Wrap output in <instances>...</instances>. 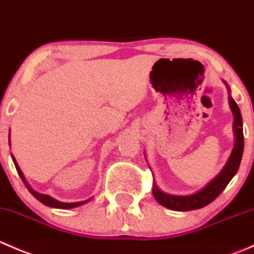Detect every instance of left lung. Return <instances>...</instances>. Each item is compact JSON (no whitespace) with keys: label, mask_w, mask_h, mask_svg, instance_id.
<instances>
[{"label":"left lung","mask_w":254,"mask_h":254,"mask_svg":"<svg viewBox=\"0 0 254 254\" xmlns=\"http://www.w3.org/2000/svg\"><path fill=\"white\" fill-rule=\"evenodd\" d=\"M225 84H226L227 89L230 91L229 84L226 82H225ZM229 102L230 108L234 113V131L236 140H235V146L232 148V152L230 155L229 160H227L226 165L220 171L219 175L215 177L214 179H211L203 189L191 194V195H171V194H167L161 190V189H158L157 186L153 184L152 194L161 205L168 207V209L177 210V211H189V210H196L206 206L207 204L211 203L212 200H215L221 194V191L226 188L230 181L237 173L238 168H240L241 158H242L243 155V146H245L242 115H241L237 103L231 96L229 97Z\"/></svg>","instance_id":"left-lung-1"}]
</instances>
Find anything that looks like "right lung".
Segmentation results:
<instances>
[{"mask_svg":"<svg viewBox=\"0 0 254 254\" xmlns=\"http://www.w3.org/2000/svg\"><path fill=\"white\" fill-rule=\"evenodd\" d=\"M12 160H13L14 166H16V170H17L18 175H19L20 178H22V181L24 182V184H25V187H27V188H28V190H29L30 193L33 194V196H34V198H37L38 200H39L40 203L44 204V205L50 206V207H56V209H72V207H77V206L83 205V204L88 203V201L91 200V199H87V200L78 201V203H63V201L56 200V199L51 198L50 195H47V194H40V193H38V191L33 190V189L29 187V184L27 183V181H25L24 176H23L22 171H20L19 166L17 165V161H16V158L13 157V156H12Z\"/></svg>","mask_w":254,"mask_h":254,"instance_id":"add662e5","label":"right lung"}]
</instances>
